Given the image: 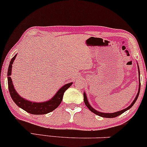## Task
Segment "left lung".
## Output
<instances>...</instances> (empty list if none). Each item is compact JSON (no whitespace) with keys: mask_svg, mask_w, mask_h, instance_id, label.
I'll return each instance as SVG.
<instances>
[{"mask_svg":"<svg viewBox=\"0 0 147 147\" xmlns=\"http://www.w3.org/2000/svg\"><path fill=\"white\" fill-rule=\"evenodd\" d=\"M138 72H139V76H140V69H139V66L138 65ZM140 91V84H139V89H138V94H137L136 97H135V100H133V102H132L131 104H130V106H128V107H127V108H125V109H122V110L119 111V112H114V113H103V112H98V111L96 110V109H93V108L92 107L91 105H90L89 102H88V100H87V97H86V93H84V103H85V105H86V107H88V109H89L90 110H91L92 112L94 113V114H97V115L100 116V117H105V118H114V117H118V116L121 115V114H123V112H125V111L128 110V109H130V108H131L132 107H133V105L135 104V102H136V100H137V99H138V96H139Z\"/></svg>","mask_w":147,"mask_h":147,"instance_id":"1","label":"left lung"}]
</instances>
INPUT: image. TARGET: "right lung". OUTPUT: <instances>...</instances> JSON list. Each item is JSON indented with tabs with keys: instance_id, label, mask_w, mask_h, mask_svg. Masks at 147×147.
Returning <instances> with one entry per match:
<instances>
[{
	"instance_id": "obj_1",
	"label": "right lung",
	"mask_w": 147,
	"mask_h": 147,
	"mask_svg": "<svg viewBox=\"0 0 147 147\" xmlns=\"http://www.w3.org/2000/svg\"><path fill=\"white\" fill-rule=\"evenodd\" d=\"M17 54L11 59L7 71L8 88H9V93H10V96L13 101L18 107L22 108L26 112L32 114H36V115H38V114H45L54 111L61 104L64 93L72 85V83L71 82V83L66 84L64 86H63L59 91L56 92L55 96H53L52 98H51L49 100L46 101V102H35L24 99L22 96H19L17 93V91H15L12 79L10 77V75H12L11 71H12V64H13L14 59L17 56Z\"/></svg>"
}]
</instances>
